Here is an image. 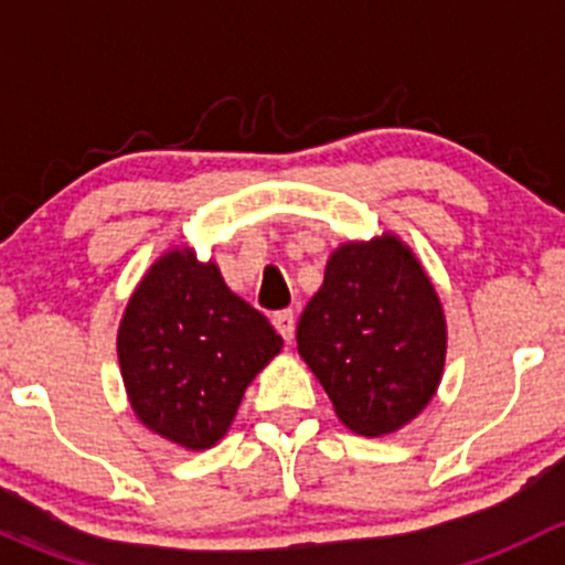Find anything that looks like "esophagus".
Returning a JSON list of instances; mask_svg holds the SVG:
<instances>
[{"label":"esophagus","mask_w":565,"mask_h":565,"mask_svg":"<svg viewBox=\"0 0 565 565\" xmlns=\"http://www.w3.org/2000/svg\"><path fill=\"white\" fill-rule=\"evenodd\" d=\"M273 324H276V330L281 333V339L292 341L295 339V315L292 311H278L276 317H273Z\"/></svg>","instance_id":"1"}]
</instances>
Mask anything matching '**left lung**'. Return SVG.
<instances>
[{
  "label": "left lung",
  "instance_id": "obj_1",
  "mask_svg": "<svg viewBox=\"0 0 565 565\" xmlns=\"http://www.w3.org/2000/svg\"><path fill=\"white\" fill-rule=\"evenodd\" d=\"M298 352L358 435L415 418L440 385L446 319L413 250L391 235L333 250L300 315Z\"/></svg>",
  "mask_w": 565,
  "mask_h": 565
}]
</instances>
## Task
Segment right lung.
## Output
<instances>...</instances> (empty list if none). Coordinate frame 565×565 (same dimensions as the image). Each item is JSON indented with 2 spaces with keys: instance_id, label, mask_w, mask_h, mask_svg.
Here are the masks:
<instances>
[{
  "instance_id": "obj_1",
  "label": "right lung",
  "mask_w": 565,
  "mask_h": 565,
  "mask_svg": "<svg viewBox=\"0 0 565 565\" xmlns=\"http://www.w3.org/2000/svg\"><path fill=\"white\" fill-rule=\"evenodd\" d=\"M278 350L281 335L230 292L218 267L180 250L141 278L117 335L141 424L191 451L226 435L250 380Z\"/></svg>"
}]
</instances>
